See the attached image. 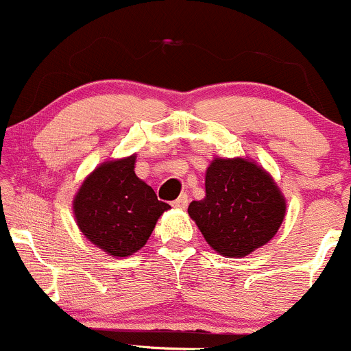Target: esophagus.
Here are the masks:
<instances>
[{
  "mask_svg": "<svg viewBox=\"0 0 351 351\" xmlns=\"http://www.w3.org/2000/svg\"><path fill=\"white\" fill-rule=\"evenodd\" d=\"M173 206L175 208H182V210H184V208L188 206V195H182L178 196V198L173 202Z\"/></svg>",
  "mask_w": 351,
  "mask_h": 351,
  "instance_id": "obj_1",
  "label": "esophagus"
}]
</instances>
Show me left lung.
<instances>
[{"label":"left lung","mask_w":351,"mask_h":351,"mask_svg":"<svg viewBox=\"0 0 351 351\" xmlns=\"http://www.w3.org/2000/svg\"><path fill=\"white\" fill-rule=\"evenodd\" d=\"M206 196L191 202L208 245L223 256H246L268 243L282 225L287 203L271 176L253 161L217 158L206 169Z\"/></svg>","instance_id":"8db88e82"}]
</instances>
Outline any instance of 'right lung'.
I'll use <instances>...</instances> for the list:
<instances>
[{
    "label": "right lung",
    "instance_id": "add662e5",
    "mask_svg": "<svg viewBox=\"0 0 351 351\" xmlns=\"http://www.w3.org/2000/svg\"><path fill=\"white\" fill-rule=\"evenodd\" d=\"M134 160L133 155L103 163L73 202L80 230L108 255L130 256L143 248L158 218L171 208L134 175Z\"/></svg>",
    "mask_w": 351,
    "mask_h": 351
}]
</instances>
